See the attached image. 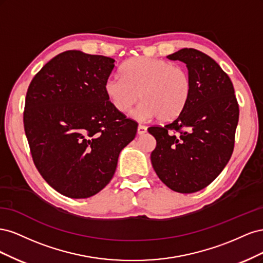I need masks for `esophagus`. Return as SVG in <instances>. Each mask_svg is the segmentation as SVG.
Returning <instances> with one entry per match:
<instances>
[{"label":"esophagus","mask_w":263,"mask_h":263,"mask_svg":"<svg viewBox=\"0 0 263 263\" xmlns=\"http://www.w3.org/2000/svg\"><path fill=\"white\" fill-rule=\"evenodd\" d=\"M146 132H147V126L139 124V125H138V129H137L138 135H144Z\"/></svg>","instance_id":"obj_1"}]
</instances>
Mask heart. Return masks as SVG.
Wrapping results in <instances>:
<instances>
[{
    "instance_id": "b5f03b06",
    "label": "heart",
    "mask_w": 263,
    "mask_h": 263,
    "mask_svg": "<svg viewBox=\"0 0 263 263\" xmlns=\"http://www.w3.org/2000/svg\"><path fill=\"white\" fill-rule=\"evenodd\" d=\"M122 77H109L104 90L113 106L122 113L132 109L139 121L157 116L159 121L169 122L185 108L192 81L187 71L179 66L156 58L137 57L127 60L121 68Z\"/></svg>"
}]
</instances>
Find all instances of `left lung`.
I'll use <instances>...</instances> for the list:
<instances>
[{"label": "left lung", "mask_w": 263, "mask_h": 263, "mask_svg": "<svg viewBox=\"0 0 263 263\" xmlns=\"http://www.w3.org/2000/svg\"><path fill=\"white\" fill-rule=\"evenodd\" d=\"M166 58L185 63L192 91L178 117L148 128L157 140L151 163L166 186L194 193L211 184L232 157L239 105L233 82L210 55L183 48Z\"/></svg>", "instance_id": "1"}]
</instances>
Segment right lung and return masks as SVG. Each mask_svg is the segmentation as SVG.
I'll return each instance as SVG.
<instances>
[{"mask_svg":"<svg viewBox=\"0 0 263 263\" xmlns=\"http://www.w3.org/2000/svg\"><path fill=\"white\" fill-rule=\"evenodd\" d=\"M113 58L68 50L31 80L24 129L38 172L60 194L86 198L112 180L119 153L137 122L117 110L104 90Z\"/></svg>","mask_w":263,"mask_h":263,"instance_id":"right-lung-1","label":"right lung"}]
</instances>
